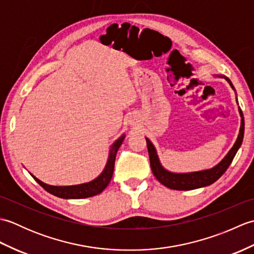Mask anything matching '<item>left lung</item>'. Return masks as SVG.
<instances>
[{"label": "left lung", "mask_w": 254, "mask_h": 254, "mask_svg": "<svg viewBox=\"0 0 254 254\" xmlns=\"http://www.w3.org/2000/svg\"><path fill=\"white\" fill-rule=\"evenodd\" d=\"M225 78L230 84L231 87L234 88V86L231 84L230 80L227 77ZM239 112L241 116V126H240L239 135L237 137V141L234 146L231 147V149L228 152V154L225 156V158L220 161L218 165L213 167L212 169L189 172V174H174V172L166 170L159 163L158 156H157V153H156L154 145L147 137H145L146 138V143H147L150 168H152V171L154 176L156 177V179H157L161 185H164L165 187L172 189V190H179V191L194 190V189L207 187L209 185H212V183H214L216 180H218L219 178L225 174V171L227 170L229 165L231 164V161H233L234 157L236 156L237 152H238L239 147L241 146L242 139H244L245 119L240 108H239Z\"/></svg>", "instance_id": "1"}]
</instances>
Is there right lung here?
<instances>
[{
	"label": "right lung",
	"instance_id": "add662e5",
	"mask_svg": "<svg viewBox=\"0 0 254 254\" xmlns=\"http://www.w3.org/2000/svg\"><path fill=\"white\" fill-rule=\"evenodd\" d=\"M124 139V135H122L120 138L117 139V141L113 143L110 149L109 158H108L107 165L105 167L102 174L96 178L95 180L83 183V185H77V186H68V187H55V186H49L46 185V183L41 182L39 179H37L36 177L32 176V178L39 183V185L45 189L47 192H49L53 195L62 198H85L89 196L97 195V194L101 193L102 191L109 185V182L113 175V169H115V161H116V156L118 153L119 147L121 146V144Z\"/></svg>",
	"mask_w": 254,
	"mask_h": 254
}]
</instances>
